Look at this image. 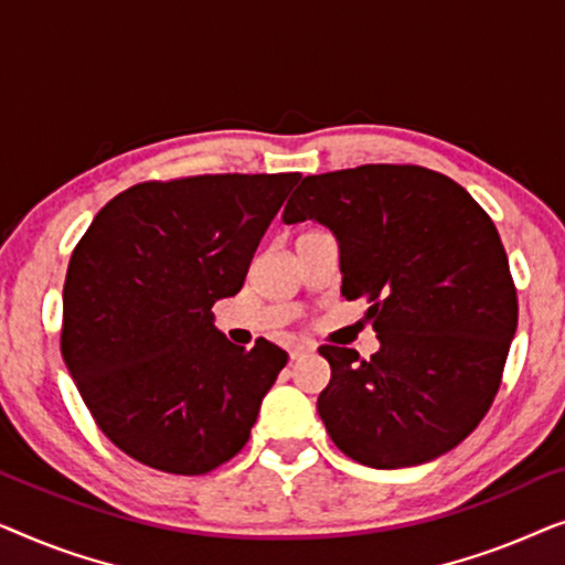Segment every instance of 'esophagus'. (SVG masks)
Here are the masks:
<instances>
[{"label": "esophagus", "instance_id": "obj_1", "mask_svg": "<svg viewBox=\"0 0 565 565\" xmlns=\"http://www.w3.org/2000/svg\"><path fill=\"white\" fill-rule=\"evenodd\" d=\"M316 347L311 342H298L290 347V360H298V358H306V354H311Z\"/></svg>", "mask_w": 565, "mask_h": 565}]
</instances>
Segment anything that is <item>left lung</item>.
<instances>
[{
    "label": "left lung",
    "mask_w": 565,
    "mask_h": 565,
    "mask_svg": "<svg viewBox=\"0 0 565 565\" xmlns=\"http://www.w3.org/2000/svg\"><path fill=\"white\" fill-rule=\"evenodd\" d=\"M339 238L342 296L365 298L381 350L323 344L331 381L319 416L331 443L370 468L435 460L497 398L516 329V288L489 213L450 177L416 164L311 174L282 221Z\"/></svg>",
    "instance_id": "left-lung-1"
}]
</instances>
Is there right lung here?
<instances>
[{"instance_id":"add662e5","label":"right lung","mask_w":565,"mask_h":565,"mask_svg":"<svg viewBox=\"0 0 565 565\" xmlns=\"http://www.w3.org/2000/svg\"><path fill=\"white\" fill-rule=\"evenodd\" d=\"M298 172L149 180L115 195L68 259L61 354L115 447L177 476L242 452L288 352L231 344L213 303L246 269Z\"/></svg>"}]
</instances>
